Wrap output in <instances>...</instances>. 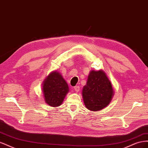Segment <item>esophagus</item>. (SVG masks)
Segmentation results:
<instances>
[{"label": "esophagus", "mask_w": 148, "mask_h": 148, "mask_svg": "<svg viewBox=\"0 0 148 148\" xmlns=\"http://www.w3.org/2000/svg\"><path fill=\"white\" fill-rule=\"evenodd\" d=\"M74 90L76 91V92H79V86H76L74 87Z\"/></svg>", "instance_id": "34e87169"}]
</instances>
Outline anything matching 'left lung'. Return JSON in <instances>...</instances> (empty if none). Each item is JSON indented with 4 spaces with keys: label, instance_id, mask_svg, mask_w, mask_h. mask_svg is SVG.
I'll return each mask as SVG.
<instances>
[{
    "label": "left lung",
    "instance_id": "left-lung-1",
    "mask_svg": "<svg viewBox=\"0 0 148 148\" xmlns=\"http://www.w3.org/2000/svg\"><path fill=\"white\" fill-rule=\"evenodd\" d=\"M114 95L112 85L102 70H92L83 87L84 104L88 110L99 111L109 105Z\"/></svg>",
    "mask_w": 148,
    "mask_h": 148
}]
</instances>
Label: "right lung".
<instances>
[{"label": "right lung", "mask_w": 148, "mask_h": 148, "mask_svg": "<svg viewBox=\"0 0 148 148\" xmlns=\"http://www.w3.org/2000/svg\"><path fill=\"white\" fill-rule=\"evenodd\" d=\"M42 85L44 101L49 106L53 107L62 104L69 91V85L61 74L57 71L49 74L44 79Z\"/></svg>", "instance_id": "right-lung-1"}]
</instances>
